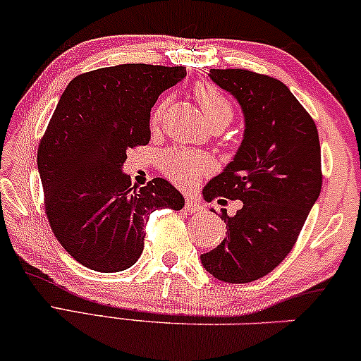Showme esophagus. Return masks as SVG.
I'll list each match as a JSON object with an SVG mask.
<instances>
[{"label": "esophagus", "mask_w": 361, "mask_h": 361, "mask_svg": "<svg viewBox=\"0 0 361 361\" xmlns=\"http://www.w3.org/2000/svg\"><path fill=\"white\" fill-rule=\"evenodd\" d=\"M185 209L187 212H200V210H204V205L200 202L199 199L192 197V195H185Z\"/></svg>", "instance_id": "34e87169"}]
</instances>
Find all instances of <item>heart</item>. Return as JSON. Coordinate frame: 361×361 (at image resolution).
<instances>
[{"label":"heart","instance_id":"1","mask_svg":"<svg viewBox=\"0 0 361 361\" xmlns=\"http://www.w3.org/2000/svg\"><path fill=\"white\" fill-rule=\"evenodd\" d=\"M194 92L210 128H217V126L226 128L231 123L233 118L232 106L217 87L209 86V84H199ZM161 114L162 107H159L156 112V121L157 118H161ZM209 169L210 161L207 157L197 156V154L184 151V149H174L166 157L167 176L179 182V184H190L202 172H207Z\"/></svg>","mask_w":361,"mask_h":361}]
</instances>
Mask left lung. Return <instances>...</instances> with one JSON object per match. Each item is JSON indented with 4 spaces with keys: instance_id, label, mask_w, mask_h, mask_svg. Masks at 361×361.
Wrapping results in <instances>:
<instances>
[{
    "instance_id": "obj_1",
    "label": "left lung",
    "mask_w": 361,
    "mask_h": 361,
    "mask_svg": "<svg viewBox=\"0 0 361 361\" xmlns=\"http://www.w3.org/2000/svg\"><path fill=\"white\" fill-rule=\"evenodd\" d=\"M243 114L235 156L204 187V197L240 200L222 212L227 237L200 255L204 269L227 283L264 277L292 250L322 189L317 126L290 89L245 69H210Z\"/></svg>"
}]
</instances>
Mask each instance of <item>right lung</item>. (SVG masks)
<instances>
[{"mask_svg": "<svg viewBox=\"0 0 361 361\" xmlns=\"http://www.w3.org/2000/svg\"><path fill=\"white\" fill-rule=\"evenodd\" d=\"M185 68L119 64L74 78L37 149L44 207L56 238L79 264L123 272L144 250V224L157 209L180 210L184 195L156 177L133 185L128 149L151 139V109Z\"/></svg>", "mask_w": 361, "mask_h": 361, "instance_id": "add662e5", "label": "right lung"}]
</instances>
